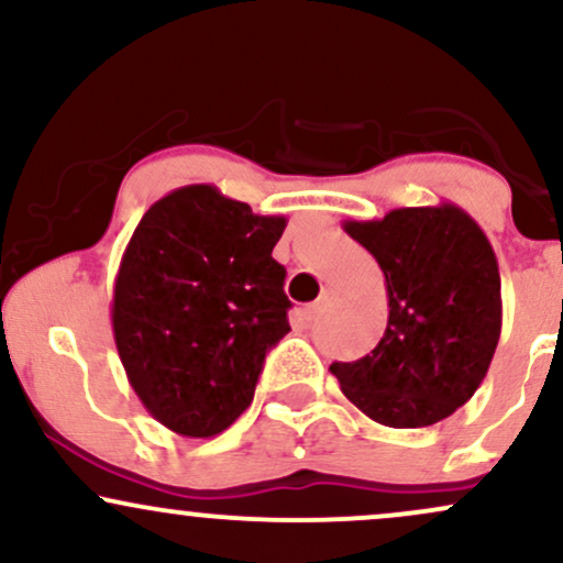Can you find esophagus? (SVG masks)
Here are the masks:
<instances>
[{"label":"esophagus","instance_id":"34e87169","mask_svg":"<svg viewBox=\"0 0 563 563\" xmlns=\"http://www.w3.org/2000/svg\"><path fill=\"white\" fill-rule=\"evenodd\" d=\"M333 301H335V290H322L320 299L312 303V309H309V318H320L322 312H328V309L333 307Z\"/></svg>","mask_w":563,"mask_h":563}]
</instances>
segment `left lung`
<instances>
[{"instance_id": "left-lung-1", "label": "left lung", "mask_w": 563, "mask_h": 563, "mask_svg": "<svg viewBox=\"0 0 563 563\" xmlns=\"http://www.w3.org/2000/svg\"><path fill=\"white\" fill-rule=\"evenodd\" d=\"M386 277L384 339L357 363H333L341 391L376 423L421 429L466 405L487 376L503 325L500 273L461 206H410L344 222Z\"/></svg>"}]
</instances>
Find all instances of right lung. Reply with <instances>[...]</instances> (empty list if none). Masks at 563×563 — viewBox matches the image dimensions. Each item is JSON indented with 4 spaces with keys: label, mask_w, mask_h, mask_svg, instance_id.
<instances>
[{
    "label": "right lung",
    "mask_w": 563,
    "mask_h": 563,
    "mask_svg": "<svg viewBox=\"0 0 563 563\" xmlns=\"http://www.w3.org/2000/svg\"><path fill=\"white\" fill-rule=\"evenodd\" d=\"M286 217H260L211 185L172 190L140 219L113 283L129 384L174 434H222L254 399L264 357L290 331Z\"/></svg>",
    "instance_id": "right-lung-1"
}]
</instances>
